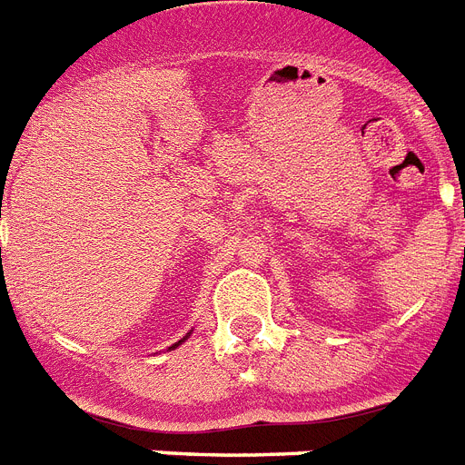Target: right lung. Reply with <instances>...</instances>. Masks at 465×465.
<instances>
[{
	"label": "right lung",
	"mask_w": 465,
	"mask_h": 465,
	"mask_svg": "<svg viewBox=\"0 0 465 465\" xmlns=\"http://www.w3.org/2000/svg\"><path fill=\"white\" fill-rule=\"evenodd\" d=\"M185 341V339H183ZM183 341H178V343H176V346H181V343H183ZM176 346H172V348H176Z\"/></svg>",
	"instance_id": "obj_1"
}]
</instances>
